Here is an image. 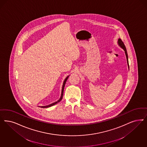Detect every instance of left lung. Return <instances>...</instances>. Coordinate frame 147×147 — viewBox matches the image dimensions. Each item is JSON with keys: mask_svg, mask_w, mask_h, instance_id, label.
<instances>
[{"mask_svg": "<svg viewBox=\"0 0 147 147\" xmlns=\"http://www.w3.org/2000/svg\"><path fill=\"white\" fill-rule=\"evenodd\" d=\"M117 42H118V45L119 46V47H121V48L125 51V54L126 57H127V66H128V68L129 69V62H128V56H127V49H126V48H125V46L124 45V44L123 43V42H122V40H121V38H118Z\"/></svg>", "mask_w": 147, "mask_h": 147, "instance_id": "1", "label": "left lung"}]
</instances>
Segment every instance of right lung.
I'll use <instances>...</instances> for the list:
<instances>
[{
  "label": "right lung",
  "mask_w": 147,
  "mask_h": 147,
  "mask_svg": "<svg viewBox=\"0 0 147 147\" xmlns=\"http://www.w3.org/2000/svg\"><path fill=\"white\" fill-rule=\"evenodd\" d=\"M69 76H67L66 78H65V80H64V81H63V82L62 87V90H61V96H60V99H59L57 101H55V102H53V103L51 104H50V105H47V106H42V107H42V108H47V107H52V106H53V105H55V104H56L57 103H58V102H59L60 101H61V100H62V97H63V90H64V87H65V86L66 81H67V79H68V77H69Z\"/></svg>",
  "instance_id": "add662e5"
}]
</instances>
